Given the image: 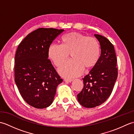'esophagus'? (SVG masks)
<instances>
[{
  "label": "esophagus",
  "instance_id": "obj_1",
  "mask_svg": "<svg viewBox=\"0 0 134 134\" xmlns=\"http://www.w3.org/2000/svg\"><path fill=\"white\" fill-rule=\"evenodd\" d=\"M64 81L66 82H71L72 81V79H67V78H65L64 79Z\"/></svg>",
  "mask_w": 134,
  "mask_h": 134
}]
</instances>
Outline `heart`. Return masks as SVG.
Segmentation results:
<instances>
[{"label": "heart", "mask_w": 134, "mask_h": 134, "mask_svg": "<svg viewBox=\"0 0 134 134\" xmlns=\"http://www.w3.org/2000/svg\"><path fill=\"white\" fill-rule=\"evenodd\" d=\"M62 41V45H50L48 56L54 64L59 67L67 60L71 53L72 59L59 70L63 76L76 77L83 72L84 69H90L97 63L100 56V46L96 38L71 32L63 36Z\"/></svg>", "instance_id": "obj_1"}]
</instances>
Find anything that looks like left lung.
<instances>
[{
  "label": "left lung",
  "mask_w": 134,
  "mask_h": 134,
  "mask_svg": "<svg viewBox=\"0 0 134 134\" xmlns=\"http://www.w3.org/2000/svg\"><path fill=\"white\" fill-rule=\"evenodd\" d=\"M94 36L101 45V55L97 63L83 78V88L77 95L80 104L89 108L99 106L109 98L118 75L113 44L104 36Z\"/></svg>",
  "instance_id": "obj_1"
}]
</instances>
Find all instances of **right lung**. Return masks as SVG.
Here are the masks:
<instances>
[{
  "label": "right lung",
  "mask_w": 134,
  "mask_h": 134,
  "mask_svg": "<svg viewBox=\"0 0 134 134\" xmlns=\"http://www.w3.org/2000/svg\"><path fill=\"white\" fill-rule=\"evenodd\" d=\"M64 30L39 28L29 33L16 49L15 83L23 99L34 108L49 107L63 81L48 58L51 44Z\"/></svg>",
  "instance_id": "obj_1"
}]
</instances>
